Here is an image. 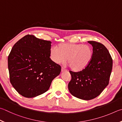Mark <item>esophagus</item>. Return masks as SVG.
I'll list each match as a JSON object with an SVG mask.
<instances>
[{"mask_svg":"<svg viewBox=\"0 0 122 122\" xmlns=\"http://www.w3.org/2000/svg\"><path fill=\"white\" fill-rule=\"evenodd\" d=\"M66 71H67V70H66L65 68H63V67H62V68H61V71H62V72Z\"/></svg>","mask_w":122,"mask_h":122,"instance_id":"esophagus-1","label":"esophagus"}]
</instances>
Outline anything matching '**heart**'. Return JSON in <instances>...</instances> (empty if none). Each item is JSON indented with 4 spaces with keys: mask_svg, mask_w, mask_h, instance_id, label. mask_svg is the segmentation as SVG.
Wrapping results in <instances>:
<instances>
[{
    "mask_svg": "<svg viewBox=\"0 0 122 122\" xmlns=\"http://www.w3.org/2000/svg\"><path fill=\"white\" fill-rule=\"evenodd\" d=\"M93 52L87 45L81 44L61 43L57 49L50 50L51 58L56 64L65 63L67 59L70 68L75 71L83 69L91 61Z\"/></svg>",
    "mask_w": 122,
    "mask_h": 122,
    "instance_id": "b5f03b06",
    "label": "heart"
}]
</instances>
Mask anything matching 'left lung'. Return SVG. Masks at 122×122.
Here are the masks:
<instances>
[{
  "mask_svg": "<svg viewBox=\"0 0 122 122\" xmlns=\"http://www.w3.org/2000/svg\"><path fill=\"white\" fill-rule=\"evenodd\" d=\"M93 46V57L87 67L79 71H69L71 79L68 89L73 96L90 100L99 96L109 84L112 59L103 44L88 41Z\"/></svg>",
  "mask_w": 122,
  "mask_h": 122,
  "instance_id": "8db88e82",
  "label": "left lung"
}]
</instances>
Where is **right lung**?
Returning <instances> with one entry per match:
<instances>
[{"instance_id": "right-lung-1", "label": "right lung", "mask_w": 122, "mask_h": 122, "mask_svg": "<svg viewBox=\"0 0 122 122\" xmlns=\"http://www.w3.org/2000/svg\"><path fill=\"white\" fill-rule=\"evenodd\" d=\"M51 41L28 35L13 46L8 57L10 82L20 94L30 98L49 89L61 72L50 56Z\"/></svg>"}]
</instances>
